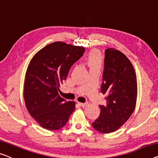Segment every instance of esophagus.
<instances>
[{
	"label": "esophagus",
	"instance_id": "obj_1",
	"mask_svg": "<svg viewBox=\"0 0 158 158\" xmlns=\"http://www.w3.org/2000/svg\"><path fill=\"white\" fill-rule=\"evenodd\" d=\"M78 104L80 106L84 107V106H85L86 105V103H81V102H79Z\"/></svg>",
	"mask_w": 158,
	"mask_h": 158
}]
</instances>
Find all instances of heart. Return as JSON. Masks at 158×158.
<instances>
[{
    "mask_svg": "<svg viewBox=\"0 0 158 158\" xmlns=\"http://www.w3.org/2000/svg\"><path fill=\"white\" fill-rule=\"evenodd\" d=\"M86 62L90 69L95 67H101L102 64V55L96 49L91 50L87 56Z\"/></svg>",
    "mask_w": 158,
    "mask_h": 158,
    "instance_id": "heart-1",
    "label": "heart"
}]
</instances>
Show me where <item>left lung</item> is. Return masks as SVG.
I'll use <instances>...</instances> for the list:
<instances>
[{"label": "left lung", "mask_w": 158, "mask_h": 158, "mask_svg": "<svg viewBox=\"0 0 158 158\" xmlns=\"http://www.w3.org/2000/svg\"><path fill=\"white\" fill-rule=\"evenodd\" d=\"M101 92L106 105H99V117L93 128L102 133L116 131L128 121L135 109L137 79L134 68L126 55L114 48L105 50Z\"/></svg>", "instance_id": "left-lung-1"}]
</instances>
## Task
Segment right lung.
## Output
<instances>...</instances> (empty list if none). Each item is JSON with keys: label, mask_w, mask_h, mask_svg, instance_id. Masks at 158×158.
Here are the masks:
<instances>
[{"label": "right lung", "mask_w": 158, "mask_h": 158, "mask_svg": "<svg viewBox=\"0 0 158 158\" xmlns=\"http://www.w3.org/2000/svg\"><path fill=\"white\" fill-rule=\"evenodd\" d=\"M85 49L62 42L51 43L35 55L28 65L24 85L25 106L43 128L58 130L75 109L74 102L60 97V84Z\"/></svg>", "instance_id": "right-lung-1"}]
</instances>
